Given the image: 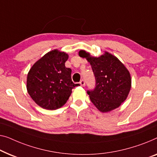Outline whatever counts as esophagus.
Returning <instances> with one entry per match:
<instances>
[{
	"label": "esophagus",
	"mask_w": 157,
	"mask_h": 157,
	"mask_svg": "<svg viewBox=\"0 0 157 157\" xmlns=\"http://www.w3.org/2000/svg\"><path fill=\"white\" fill-rule=\"evenodd\" d=\"M80 85H81V86H85V85H86L85 81H83V80H81V81H80Z\"/></svg>",
	"instance_id": "34e87169"
}]
</instances>
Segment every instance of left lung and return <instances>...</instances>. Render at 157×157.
Listing matches in <instances>:
<instances>
[{"mask_svg": "<svg viewBox=\"0 0 157 157\" xmlns=\"http://www.w3.org/2000/svg\"><path fill=\"white\" fill-rule=\"evenodd\" d=\"M78 55L90 63L95 75V89L87 92L93 104L102 113L119 108L128 98L132 86L130 74L125 66L108 52L97 57L81 49Z\"/></svg>", "mask_w": 157, "mask_h": 157, "instance_id": "left-lung-1", "label": "left lung"}]
</instances>
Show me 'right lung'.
<instances>
[{
  "label": "right lung",
  "mask_w": 157,
  "mask_h": 157,
  "mask_svg": "<svg viewBox=\"0 0 157 157\" xmlns=\"http://www.w3.org/2000/svg\"><path fill=\"white\" fill-rule=\"evenodd\" d=\"M69 54L57 49L45 54L30 68L27 76V90L41 108H60L67 103L72 89L79 84L71 81V69L65 67Z\"/></svg>",
  "instance_id": "1"
}]
</instances>
